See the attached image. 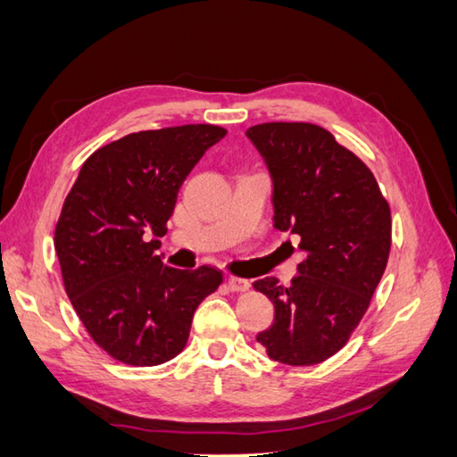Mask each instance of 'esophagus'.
I'll return each instance as SVG.
<instances>
[{
	"instance_id": "1",
	"label": "esophagus",
	"mask_w": 457,
	"mask_h": 457,
	"mask_svg": "<svg viewBox=\"0 0 457 457\" xmlns=\"http://www.w3.org/2000/svg\"><path fill=\"white\" fill-rule=\"evenodd\" d=\"M228 287L231 289V292H247V289H250V281L244 279V278L229 276L228 278Z\"/></svg>"
}]
</instances>
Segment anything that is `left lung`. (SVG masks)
Instances as JSON below:
<instances>
[{"instance_id": "8db88e82", "label": "left lung", "mask_w": 457, "mask_h": 457, "mask_svg": "<svg viewBox=\"0 0 457 457\" xmlns=\"http://www.w3.org/2000/svg\"><path fill=\"white\" fill-rule=\"evenodd\" d=\"M271 176L273 228L300 237L303 262L287 287H253L276 308L257 334L271 360L313 366L347 344L387 265L392 213L370 168L328 129L302 121L245 131Z\"/></svg>"}]
</instances>
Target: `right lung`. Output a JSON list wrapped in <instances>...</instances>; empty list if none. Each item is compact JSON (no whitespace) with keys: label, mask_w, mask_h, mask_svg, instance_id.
Here are the masks:
<instances>
[{"label":"right lung","mask_w":457,"mask_h":457,"mask_svg":"<svg viewBox=\"0 0 457 457\" xmlns=\"http://www.w3.org/2000/svg\"><path fill=\"white\" fill-rule=\"evenodd\" d=\"M226 134L210 123L129 134L91 154L65 197L54 237L65 292L113 360L145 368L176 358L197 305L221 284L215 268H168L154 252L181 184Z\"/></svg>","instance_id":"obj_1"}]
</instances>
